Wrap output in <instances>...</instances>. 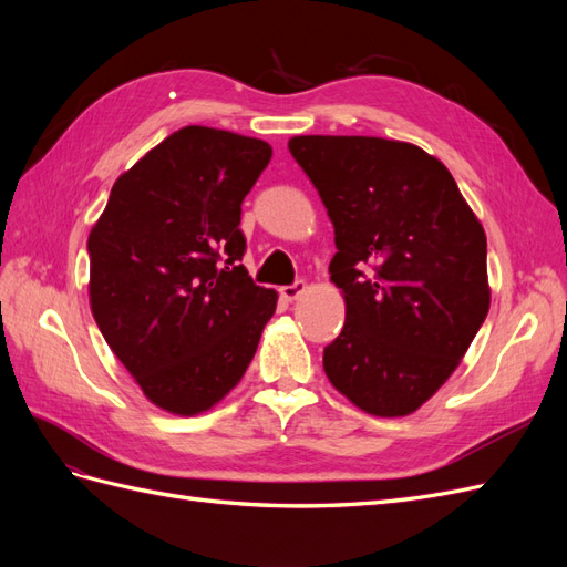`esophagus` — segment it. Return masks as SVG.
I'll return each mask as SVG.
<instances>
[{
  "label": "esophagus",
  "instance_id": "1",
  "mask_svg": "<svg viewBox=\"0 0 567 567\" xmlns=\"http://www.w3.org/2000/svg\"><path fill=\"white\" fill-rule=\"evenodd\" d=\"M307 290V284L305 281H293L290 286H281V298L284 300H288V302H293V300H298L302 293Z\"/></svg>",
  "mask_w": 567,
  "mask_h": 567
}]
</instances>
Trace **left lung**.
Listing matches in <instances>:
<instances>
[{
  "mask_svg": "<svg viewBox=\"0 0 567 567\" xmlns=\"http://www.w3.org/2000/svg\"><path fill=\"white\" fill-rule=\"evenodd\" d=\"M336 231L346 326L323 371L373 416H406L466 354L489 310L487 238L454 177L414 144L293 136Z\"/></svg>",
  "mask_w": 567,
  "mask_h": 567,
  "instance_id": "obj_1",
  "label": "left lung"
}]
</instances>
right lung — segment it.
Segmentation results:
<instances>
[{"label":"right lung","instance_id":"right-lung-1","mask_svg":"<svg viewBox=\"0 0 567 567\" xmlns=\"http://www.w3.org/2000/svg\"><path fill=\"white\" fill-rule=\"evenodd\" d=\"M271 146L184 127L120 175L94 225L90 302L146 398L194 416L241 381L277 293L241 265V203Z\"/></svg>","mask_w":567,"mask_h":567}]
</instances>
